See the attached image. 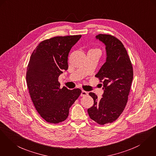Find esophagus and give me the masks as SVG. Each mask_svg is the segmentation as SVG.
Segmentation results:
<instances>
[{"instance_id": "34e87169", "label": "esophagus", "mask_w": 156, "mask_h": 156, "mask_svg": "<svg viewBox=\"0 0 156 156\" xmlns=\"http://www.w3.org/2000/svg\"><path fill=\"white\" fill-rule=\"evenodd\" d=\"M88 94V93L87 91H85L84 90L82 91L81 93V97H84V96H87Z\"/></svg>"}]
</instances>
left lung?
Segmentation results:
<instances>
[{"label": "left lung", "instance_id": "8db88e82", "mask_svg": "<svg viewBox=\"0 0 156 156\" xmlns=\"http://www.w3.org/2000/svg\"><path fill=\"white\" fill-rule=\"evenodd\" d=\"M96 38L106 46V61L96 75L103 83V97L97 100L94 93L89 95L94 105L88 109L90 118L99 125L116 120L125 108L133 80V68L130 58L119 40L109 34H100Z\"/></svg>", "mask_w": 156, "mask_h": 156}]
</instances>
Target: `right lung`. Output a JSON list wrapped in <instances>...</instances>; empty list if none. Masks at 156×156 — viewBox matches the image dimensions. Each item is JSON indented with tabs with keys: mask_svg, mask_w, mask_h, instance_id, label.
I'll use <instances>...</instances> for the list:
<instances>
[{
	"mask_svg": "<svg viewBox=\"0 0 156 156\" xmlns=\"http://www.w3.org/2000/svg\"><path fill=\"white\" fill-rule=\"evenodd\" d=\"M81 35L58 36L41 41L33 51L26 80L37 112L48 123L66 119L69 108L81 93L79 88H60L58 78L68 68V57Z\"/></svg>",
	"mask_w": 156,
	"mask_h": 156,
	"instance_id": "obj_1",
	"label": "right lung"
}]
</instances>
